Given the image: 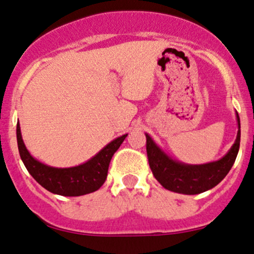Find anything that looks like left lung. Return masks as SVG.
Masks as SVG:
<instances>
[{
    "instance_id": "8db88e82",
    "label": "left lung",
    "mask_w": 254,
    "mask_h": 254,
    "mask_svg": "<svg viewBox=\"0 0 254 254\" xmlns=\"http://www.w3.org/2000/svg\"><path fill=\"white\" fill-rule=\"evenodd\" d=\"M237 139L231 150L220 160L201 165H190L172 159L146 134V151L148 163L156 180L170 191L197 195L211 189L227 176L237 159L240 146V119L237 113Z\"/></svg>"
}]
</instances>
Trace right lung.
I'll return each mask as SVG.
<instances>
[{
    "instance_id": "add662e5",
    "label": "right lung",
    "mask_w": 254,
    "mask_h": 254,
    "mask_svg": "<svg viewBox=\"0 0 254 254\" xmlns=\"http://www.w3.org/2000/svg\"><path fill=\"white\" fill-rule=\"evenodd\" d=\"M126 136L127 134H125L110 141L96 156L84 164L73 168H52L31 156L23 144L20 124L17 122L16 125L17 147L26 169L41 187L62 196H82L100 189L106 182L112 157Z\"/></svg>"
}]
</instances>
